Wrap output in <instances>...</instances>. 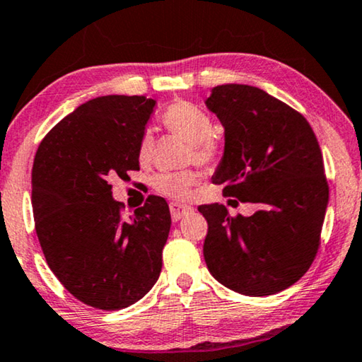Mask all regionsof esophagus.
Returning <instances> with one entry per match:
<instances>
[{
	"label": "esophagus",
	"instance_id": "1",
	"mask_svg": "<svg viewBox=\"0 0 362 362\" xmlns=\"http://www.w3.org/2000/svg\"><path fill=\"white\" fill-rule=\"evenodd\" d=\"M170 211H171V218L177 222V220H181L187 214L192 212V207L189 206H185V204H177V202H171L170 204Z\"/></svg>",
	"mask_w": 362,
	"mask_h": 362
}]
</instances>
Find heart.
<instances>
[{
    "label": "heart",
    "instance_id": "obj_1",
    "mask_svg": "<svg viewBox=\"0 0 362 362\" xmlns=\"http://www.w3.org/2000/svg\"><path fill=\"white\" fill-rule=\"evenodd\" d=\"M165 129L171 134L180 135L191 144L189 160L201 165H214L220 158V145L214 134V122L207 112L187 101L171 104L161 116ZM155 156V137L145 132L139 142V160L148 163ZM197 173L192 170L163 173L155 180V189L166 197L187 199L191 187L197 182Z\"/></svg>",
    "mask_w": 362,
    "mask_h": 362
}]
</instances>
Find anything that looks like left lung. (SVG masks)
Wrapping results in <instances>:
<instances>
[{
  "mask_svg": "<svg viewBox=\"0 0 362 362\" xmlns=\"http://www.w3.org/2000/svg\"><path fill=\"white\" fill-rule=\"evenodd\" d=\"M206 104L225 129L212 182L258 207L250 217L220 204L199 207L207 269L238 294H276L305 274L320 246L328 206L320 145L300 112L259 88L216 86Z\"/></svg>",
  "mask_w": 362,
  "mask_h": 362,
  "instance_id": "8db88e82",
  "label": "left lung"
}]
</instances>
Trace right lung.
Here are the masks:
<instances>
[{"label":"right lung","mask_w":362,"mask_h":362,"mask_svg":"<svg viewBox=\"0 0 362 362\" xmlns=\"http://www.w3.org/2000/svg\"><path fill=\"white\" fill-rule=\"evenodd\" d=\"M145 96H101L76 107L42 140L33 166L35 232L65 289L99 310L140 300L161 272L171 216L148 196L129 218L112 177L140 170L139 142L153 112Z\"/></svg>","instance_id":"obj_1"}]
</instances>
